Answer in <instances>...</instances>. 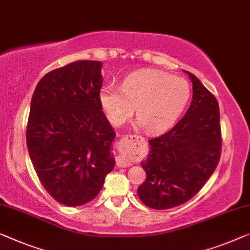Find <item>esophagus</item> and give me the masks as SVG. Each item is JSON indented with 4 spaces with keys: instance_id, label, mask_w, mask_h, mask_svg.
<instances>
[{
    "instance_id": "34e87169",
    "label": "esophagus",
    "mask_w": 250,
    "mask_h": 250,
    "mask_svg": "<svg viewBox=\"0 0 250 250\" xmlns=\"http://www.w3.org/2000/svg\"><path fill=\"white\" fill-rule=\"evenodd\" d=\"M143 139L140 136H136V135H125L121 137V143L124 145H128L129 143H136V141H139ZM117 165L119 167H128L130 166V162L126 161L124 157H119L117 159Z\"/></svg>"
}]
</instances>
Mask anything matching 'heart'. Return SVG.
Here are the masks:
<instances>
[{"label": "heart", "mask_w": 250, "mask_h": 250, "mask_svg": "<svg viewBox=\"0 0 250 250\" xmlns=\"http://www.w3.org/2000/svg\"><path fill=\"white\" fill-rule=\"evenodd\" d=\"M191 89L183 78L156 69L130 74L121 88L106 85L100 92V102L109 121L124 125L135 112L147 132H159L172 125L188 103Z\"/></svg>", "instance_id": "heart-1"}]
</instances>
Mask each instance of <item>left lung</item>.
Segmentation results:
<instances>
[{
    "instance_id": "obj_1",
    "label": "left lung",
    "mask_w": 250,
    "mask_h": 250,
    "mask_svg": "<svg viewBox=\"0 0 250 250\" xmlns=\"http://www.w3.org/2000/svg\"><path fill=\"white\" fill-rule=\"evenodd\" d=\"M193 99L172 129L149 140L150 151L141 166L146 181L138 188L145 206L155 210L181 206L200 192L217 168L221 128L215 96L189 72Z\"/></svg>"
}]
</instances>
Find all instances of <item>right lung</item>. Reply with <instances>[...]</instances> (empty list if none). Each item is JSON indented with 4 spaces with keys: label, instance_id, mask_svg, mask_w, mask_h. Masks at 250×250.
<instances>
[{
    "label": "right lung",
    "instance_id": "add662e5",
    "mask_svg": "<svg viewBox=\"0 0 250 250\" xmlns=\"http://www.w3.org/2000/svg\"><path fill=\"white\" fill-rule=\"evenodd\" d=\"M102 62L77 61L47 73L36 86L27 146L37 176L57 202L95 199L114 168L115 131L102 111Z\"/></svg>",
    "mask_w": 250,
    "mask_h": 250
}]
</instances>
